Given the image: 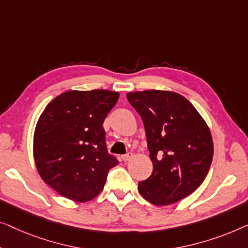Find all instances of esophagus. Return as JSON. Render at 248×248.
<instances>
[{
  "label": "esophagus",
  "instance_id": "esophagus-1",
  "mask_svg": "<svg viewBox=\"0 0 248 248\" xmlns=\"http://www.w3.org/2000/svg\"><path fill=\"white\" fill-rule=\"evenodd\" d=\"M132 157H134V154H132V153H128V154L123 156V159L124 160V162H128V160H130Z\"/></svg>",
  "mask_w": 248,
  "mask_h": 248
}]
</instances>
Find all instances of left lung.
Listing matches in <instances>:
<instances>
[{
  "label": "left lung",
  "mask_w": 248,
  "mask_h": 248,
  "mask_svg": "<svg viewBox=\"0 0 248 248\" xmlns=\"http://www.w3.org/2000/svg\"><path fill=\"white\" fill-rule=\"evenodd\" d=\"M145 125L153 173L138 183L139 193L155 205L190 195L203 182L214 156L205 120L183 95L172 91L127 93Z\"/></svg>",
  "instance_id": "1"
}]
</instances>
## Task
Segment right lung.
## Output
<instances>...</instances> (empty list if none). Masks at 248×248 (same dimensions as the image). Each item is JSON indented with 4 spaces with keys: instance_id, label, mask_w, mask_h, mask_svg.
Masks as SVG:
<instances>
[{
    "instance_id": "1",
    "label": "right lung",
    "mask_w": 248,
    "mask_h": 248,
    "mask_svg": "<svg viewBox=\"0 0 248 248\" xmlns=\"http://www.w3.org/2000/svg\"><path fill=\"white\" fill-rule=\"evenodd\" d=\"M119 93L67 91L47 104L33 134V158L44 182L76 202L103 190L107 174L119 162L109 155L103 121Z\"/></svg>"
}]
</instances>
